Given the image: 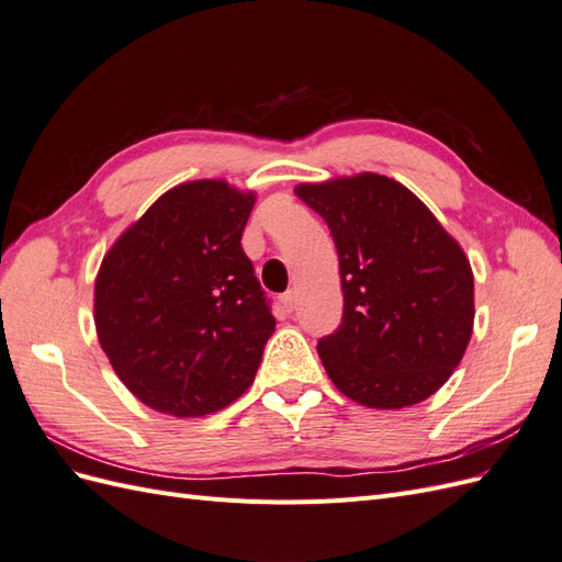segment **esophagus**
<instances>
[{
	"mask_svg": "<svg viewBox=\"0 0 562 562\" xmlns=\"http://www.w3.org/2000/svg\"><path fill=\"white\" fill-rule=\"evenodd\" d=\"M295 302H297V295H295V291H288V293H283L281 295V304H283V310L291 314L293 310H295Z\"/></svg>",
	"mask_w": 562,
	"mask_h": 562,
	"instance_id": "34e87169",
	"label": "esophagus"
}]
</instances>
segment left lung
Here are the masks:
<instances>
[{
  "instance_id": "left-lung-1",
  "label": "left lung",
  "mask_w": 562,
  "mask_h": 562,
  "mask_svg": "<svg viewBox=\"0 0 562 562\" xmlns=\"http://www.w3.org/2000/svg\"><path fill=\"white\" fill-rule=\"evenodd\" d=\"M333 234L345 310L318 339L333 384L380 411L415 405L448 382L473 330L464 250L401 182L378 173L297 184Z\"/></svg>"
}]
</instances>
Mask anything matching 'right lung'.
<instances>
[{
	"instance_id": "1",
	"label": "right lung",
	"mask_w": 562,
	"mask_h": 562,
	"mask_svg": "<svg viewBox=\"0 0 562 562\" xmlns=\"http://www.w3.org/2000/svg\"><path fill=\"white\" fill-rule=\"evenodd\" d=\"M252 203L225 180L178 184L100 265V347L151 411L209 415L255 380L277 318L241 248Z\"/></svg>"
}]
</instances>
